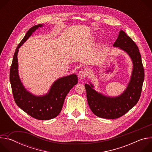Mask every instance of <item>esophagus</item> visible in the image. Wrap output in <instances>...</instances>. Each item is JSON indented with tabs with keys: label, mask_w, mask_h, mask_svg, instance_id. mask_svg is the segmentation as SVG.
I'll return each mask as SVG.
<instances>
[{
	"label": "esophagus",
	"mask_w": 152,
	"mask_h": 152,
	"mask_svg": "<svg viewBox=\"0 0 152 152\" xmlns=\"http://www.w3.org/2000/svg\"><path fill=\"white\" fill-rule=\"evenodd\" d=\"M88 75V72H86V70H80L78 73H77V76L79 77V78H80V79H82L83 78H85V77L87 76Z\"/></svg>",
	"instance_id": "1"
}]
</instances>
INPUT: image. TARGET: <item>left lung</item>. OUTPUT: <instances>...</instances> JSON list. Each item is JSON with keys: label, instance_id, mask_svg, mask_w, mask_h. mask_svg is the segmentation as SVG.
Listing matches in <instances>:
<instances>
[{"label": "left lung", "instance_id": "1", "mask_svg": "<svg viewBox=\"0 0 152 152\" xmlns=\"http://www.w3.org/2000/svg\"><path fill=\"white\" fill-rule=\"evenodd\" d=\"M113 46L127 52L133 62L132 75L125 91L117 97H109L96 92L91 84L85 85L91 110L97 117L107 119L123 116L137 103L141 96L144 79L141 54L132 39L121 30Z\"/></svg>", "mask_w": 152, "mask_h": 152}]
</instances>
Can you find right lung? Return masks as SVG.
Here are the masks:
<instances>
[{
	"mask_svg": "<svg viewBox=\"0 0 152 152\" xmlns=\"http://www.w3.org/2000/svg\"><path fill=\"white\" fill-rule=\"evenodd\" d=\"M34 26L29 29L25 37L15 49L10 72V79L14 101L17 105L32 117L40 120H47L56 117L61 112L66 96L77 83L76 75L58 79L52 85L49 93L41 97L32 95L26 90L18 75L17 53L22 45L38 27Z\"/></svg>",
	"mask_w": 152,
	"mask_h": 152,
	"instance_id": "1",
	"label": "right lung"
}]
</instances>
